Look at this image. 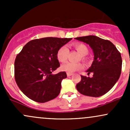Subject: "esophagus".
Instances as JSON below:
<instances>
[{"label":"esophagus","instance_id":"1","mask_svg":"<svg viewBox=\"0 0 130 130\" xmlns=\"http://www.w3.org/2000/svg\"><path fill=\"white\" fill-rule=\"evenodd\" d=\"M67 76H71V75H73V74L72 73H67Z\"/></svg>","mask_w":130,"mask_h":130}]
</instances>
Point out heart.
I'll return each mask as SVG.
<instances>
[{
	"label": "heart",
	"mask_w": 130,
	"mask_h": 130,
	"mask_svg": "<svg viewBox=\"0 0 130 130\" xmlns=\"http://www.w3.org/2000/svg\"><path fill=\"white\" fill-rule=\"evenodd\" d=\"M74 48L82 55V59L83 60H86V56L89 53V49L86 44L80 43H76L73 44ZM68 47L66 46H63L59 48L57 53V58L58 60L60 62H65L67 60L68 57ZM83 65L80 63H71V62H67L63 64L61 66V70L65 72L71 73L76 72L79 70H82L83 68Z\"/></svg>",
	"instance_id": "obj_1"
}]
</instances>
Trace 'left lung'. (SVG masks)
Instances as JSON below:
<instances>
[{
	"label": "left lung",
	"mask_w": 130,
	"mask_h": 130,
	"mask_svg": "<svg viewBox=\"0 0 130 130\" xmlns=\"http://www.w3.org/2000/svg\"><path fill=\"white\" fill-rule=\"evenodd\" d=\"M90 46L94 54V60L87 70L93 77L81 75V80L76 89L80 93L99 97L109 92L117 83L121 74V54L112 43L95 35L75 38Z\"/></svg>",
	"instance_id": "8db88e82"
}]
</instances>
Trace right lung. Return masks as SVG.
<instances>
[{
  "label": "right lung",
  "mask_w": 130,
  "mask_h": 130,
  "mask_svg": "<svg viewBox=\"0 0 130 130\" xmlns=\"http://www.w3.org/2000/svg\"><path fill=\"white\" fill-rule=\"evenodd\" d=\"M72 38L56 37L35 39L23 47L14 61V78L20 90L30 99L45 103L60 93L67 73H52L60 67L57 53Z\"/></svg>",
  "instance_id": "obj_1"
}]
</instances>
